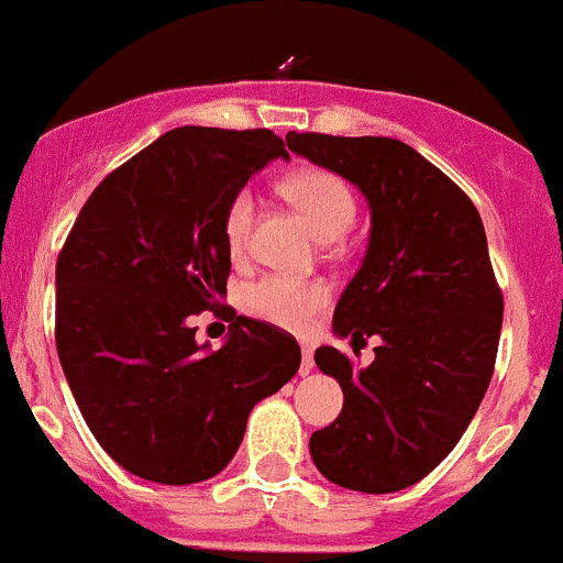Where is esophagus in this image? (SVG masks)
<instances>
[{"instance_id":"34e87169","label":"esophagus","mask_w":563,"mask_h":563,"mask_svg":"<svg viewBox=\"0 0 563 563\" xmlns=\"http://www.w3.org/2000/svg\"><path fill=\"white\" fill-rule=\"evenodd\" d=\"M314 371V354H311L309 345H302V360H300V374L309 376Z\"/></svg>"}]
</instances>
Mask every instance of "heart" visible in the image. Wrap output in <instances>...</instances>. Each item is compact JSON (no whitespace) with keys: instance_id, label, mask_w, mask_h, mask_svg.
<instances>
[{"instance_id":"obj_1","label":"heart","mask_w":563,"mask_h":563,"mask_svg":"<svg viewBox=\"0 0 563 563\" xmlns=\"http://www.w3.org/2000/svg\"><path fill=\"white\" fill-rule=\"evenodd\" d=\"M280 189L320 241H336L354 223V192L340 175L329 173V169H320V166L297 169L283 180ZM252 218L254 195L249 189H241L229 200L227 214H223V241L232 254H241L246 249ZM325 302H329V288L322 283L280 275L261 277L241 291V306L249 317L295 331L306 329L325 309Z\"/></svg>"}]
</instances>
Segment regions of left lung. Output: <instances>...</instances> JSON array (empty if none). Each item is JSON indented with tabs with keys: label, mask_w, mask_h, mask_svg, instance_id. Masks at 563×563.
Returning a JSON list of instances; mask_svg holds the SVG:
<instances>
[{
	"label": "left lung",
	"mask_w": 563,
	"mask_h": 563,
	"mask_svg": "<svg viewBox=\"0 0 563 563\" xmlns=\"http://www.w3.org/2000/svg\"><path fill=\"white\" fill-rule=\"evenodd\" d=\"M288 150L354 184L368 200L363 266L334 309V334L379 336L354 368L314 351L342 388V413L311 433L317 471L360 493L417 485L456 448L490 385L505 302L471 198L397 139L288 133Z\"/></svg>",
	"instance_id": "obj_1"
}]
</instances>
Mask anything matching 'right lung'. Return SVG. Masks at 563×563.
<instances>
[{
	"label": "right lung",
	"instance_id": "add662e5",
	"mask_svg": "<svg viewBox=\"0 0 563 563\" xmlns=\"http://www.w3.org/2000/svg\"><path fill=\"white\" fill-rule=\"evenodd\" d=\"M272 130L178 126L101 180L56 263V349L87 428L133 476L207 482L246 419L300 368L286 331L238 317L221 349L189 317L227 295L229 200L268 161Z\"/></svg>",
	"mask_w": 563,
	"mask_h": 563
}]
</instances>
